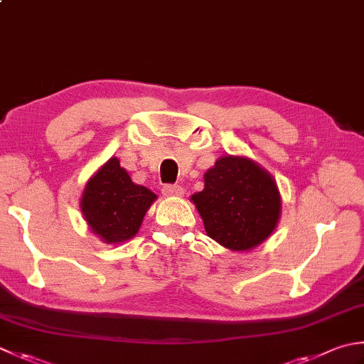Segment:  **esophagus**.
Wrapping results in <instances>:
<instances>
[{
  "instance_id": "esophagus-1",
  "label": "esophagus",
  "mask_w": 364,
  "mask_h": 364,
  "mask_svg": "<svg viewBox=\"0 0 364 364\" xmlns=\"http://www.w3.org/2000/svg\"><path fill=\"white\" fill-rule=\"evenodd\" d=\"M162 194L167 197H181L184 194V189L178 184H167V186L162 188Z\"/></svg>"
}]
</instances>
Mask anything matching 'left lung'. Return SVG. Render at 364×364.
I'll return each mask as SVG.
<instances>
[{
    "instance_id": "left-lung-1",
    "label": "left lung",
    "mask_w": 364,
    "mask_h": 364,
    "mask_svg": "<svg viewBox=\"0 0 364 364\" xmlns=\"http://www.w3.org/2000/svg\"><path fill=\"white\" fill-rule=\"evenodd\" d=\"M205 188L191 196L205 232L230 251H251L274 232L282 200L273 175L246 156L225 154L203 175Z\"/></svg>"
}]
</instances>
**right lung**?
<instances>
[{"label": "right lung", "instance_id": "right-lung-1", "mask_svg": "<svg viewBox=\"0 0 364 364\" xmlns=\"http://www.w3.org/2000/svg\"><path fill=\"white\" fill-rule=\"evenodd\" d=\"M156 198L154 192L135 184L113 156L85 184L80 211L104 243L121 245L137 235Z\"/></svg>", "mask_w": 364, "mask_h": 364}]
</instances>
